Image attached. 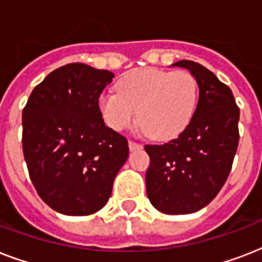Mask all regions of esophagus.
<instances>
[{
  "mask_svg": "<svg viewBox=\"0 0 262 262\" xmlns=\"http://www.w3.org/2000/svg\"><path fill=\"white\" fill-rule=\"evenodd\" d=\"M129 149L136 151V149H141V144H137L135 141H129Z\"/></svg>",
  "mask_w": 262,
  "mask_h": 262,
  "instance_id": "esophagus-1",
  "label": "esophagus"
}]
</instances>
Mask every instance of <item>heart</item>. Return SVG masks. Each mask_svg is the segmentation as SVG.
<instances>
[{"instance_id":"1","label":"heart","mask_w":262,"mask_h":262,"mask_svg":"<svg viewBox=\"0 0 262 262\" xmlns=\"http://www.w3.org/2000/svg\"><path fill=\"white\" fill-rule=\"evenodd\" d=\"M197 102L199 84L189 72L137 69L119 80L118 91L102 92L99 110L114 130L126 129L137 114L141 133L170 140L190 123Z\"/></svg>"}]
</instances>
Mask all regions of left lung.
<instances>
[{"label": "left lung", "mask_w": 262, "mask_h": 262, "mask_svg": "<svg viewBox=\"0 0 262 262\" xmlns=\"http://www.w3.org/2000/svg\"><path fill=\"white\" fill-rule=\"evenodd\" d=\"M199 84V102L187 127L163 145H145L147 195L158 211L187 215L207 207L231 171L239 133V108L231 90L193 61H178Z\"/></svg>", "instance_id": "left-lung-1"}]
</instances>
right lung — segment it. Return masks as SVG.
<instances>
[{"instance_id":"add662e5","label":"right lung","mask_w":262,"mask_h":262,"mask_svg":"<svg viewBox=\"0 0 262 262\" xmlns=\"http://www.w3.org/2000/svg\"><path fill=\"white\" fill-rule=\"evenodd\" d=\"M114 73L85 63L51 72L23 110V152L39 197L58 213L87 216L107 204L127 156L123 136L104 125L99 96Z\"/></svg>"}]
</instances>
